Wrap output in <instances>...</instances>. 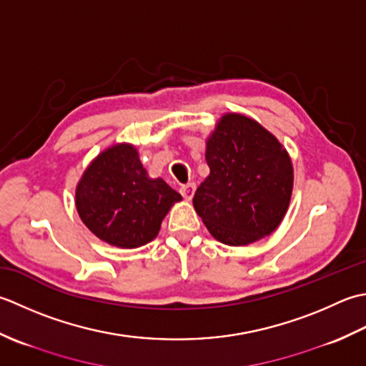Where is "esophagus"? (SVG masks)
I'll return each instance as SVG.
<instances>
[{"instance_id":"esophagus-1","label":"esophagus","mask_w":366,"mask_h":366,"mask_svg":"<svg viewBox=\"0 0 366 366\" xmlns=\"http://www.w3.org/2000/svg\"><path fill=\"white\" fill-rule=\"evenodd\" d=\"M180 192H182V196H183L186 200H191L192 196H194V192H196V184H194V183L183 184L182 188H180Z\"/></svg>"}]
</instances>
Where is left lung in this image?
Here are the masks:
<instances>
[{
  "instance_id": "8db88e82",
  "label": "left lung",
  "mask_w": 366,
  "mask_h": 366,
  "mask_svg": "<svg viewBox=\"0 0 366 366\" xmlns=\"http://www.w3.org/2000/svg\"><path fill=\"white\" fill-rule=\"evenodd\" d=\"M210 175L192 204L210 234L242 246L270 235L286 214L292 194V162L285 148L248 117L221 118L207 140Z\"/></svg>"
}]
</instances>
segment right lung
Listing matches in <instances>:
<instances>
[{
	"mask_svg": "<svg viewBox=\"0 0 366 366\" xmlns=\"http://www.w3.org/2000/svg\"><path fill=\"white\" fill-rule=\"evenodd\" d=\"M182 196L148 178L136 148L115 145L101 153L79 182L76 205L92 232L114 246L137 248L158 235L164 216Z\"/></svg>",
	"mask_w": 366,
	"mask_h": 366,
	"instance_id": "1",
	"label": "right lung"
}]
</instances>
